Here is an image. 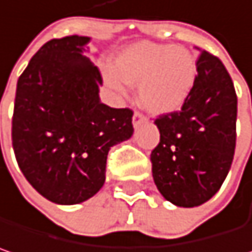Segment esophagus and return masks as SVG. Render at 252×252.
I'll use <instances>...</instances> for the list:
<instances>
[{"mask_svg": "<svg viewBox=\"0 0 252 252\" xmlns=\"http://www.w3.org/2000/svg\"><path fill=\"white\" fill-rule=\"evenodd\" d=\"M144 121H146V117H144L140 111H135L134 115H132V124H134V126H140V124L144 123Z\"/></svg>", "mask_w": 252, "mask_h": 252, "instance_id": "obj_1", "label": "esophagus"}]
</instances>
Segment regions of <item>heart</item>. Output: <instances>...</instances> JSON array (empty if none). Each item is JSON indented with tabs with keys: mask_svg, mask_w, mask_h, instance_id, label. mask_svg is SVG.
Here are the masks:
<instances>
[{
	"mask_svg": "<svg viewBox=\"0 0 252 252\" xmlns=\"http://www.w3.org/2000/svg\"><path fill=\"white\" fill-rule=\"evenodd\" d=\"M108 86L124 92L123 82L138 85V102L151 114H170L183 106L196 82L197 64L183 47L151 41L128 46L112 60Z\"/></svg>",
	"mask_w": 252,
	"mask_h": 252,
	"instance_id": "heart-1",
	"label": "heart"
}]
</instances>
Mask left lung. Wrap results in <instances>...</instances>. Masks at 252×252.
I'll list each match as a JSON object with an SVG mask.
<instances>
[{
  "instance_id": "8db88e82",
  "label": "left lung",
  "mask_w": 252,
  "mask_h": 252,
  "mask_svg": "<svg viewBox=\"0 0 252 252\" xmlns=\"http://www.w3.org/2000/svg\"><path fill=\"white\" fill-rule=\"evenodd\" d=\"M193 89L180 111L154 120L153 179L166 200L193 208L209 200L231 169L237 143V94L223 63L202 50Z\"/></svg>"
}]
</instances>
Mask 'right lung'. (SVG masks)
Segmentation results:
<instances>
[{"label": "right lung", "mask_w": 252, "mask_h": 252, "mask_svg": "<svg viewBox=\"0 0 252 252\" xmlns=\"http://www.w3.org/2000/svg\"><path fill=\"white\" fill-rule=\"evenodd\" d=\"M89 37L43 44L17 82L12 149L35 190L59 205L80 203L105 183L106 156L132 132V109L99 101L101 72L83 56Z\"/></svg>", "instance_id": "add662e5"}]
</instances>
